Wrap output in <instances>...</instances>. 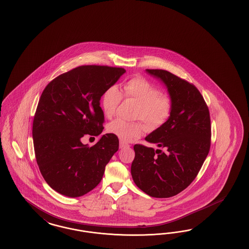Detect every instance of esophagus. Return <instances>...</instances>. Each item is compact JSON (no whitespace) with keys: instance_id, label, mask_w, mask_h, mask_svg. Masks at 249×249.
<instances>
[{"instance_id":"34e87169","label":"esophagus","mask_w":249,"mask_h":249,"mask_svg":"<svg viewBox=\"0 0 249 249\" xmlns=\"http://www.w3.org/2000/svg\"><path fill=\"white\" fill-rule=\"evenodd\" d=\"M128 147H129L128 144L124 143L123 142H120V148H121V149H125V148H128Z\"/></svg>"}]
</instances>
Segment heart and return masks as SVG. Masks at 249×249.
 <instances>
[{"instance_id": "1", "label": "heart", "mask_w": 249, "mask_h": 249, "mask_svg": "<svg viewBox=\"0 0 249 249\" xmlns=\"http://www.w3.org/2000/svg\"><path fill=\"white\" fill-rule=\"evenodd\" d=\"M123 97L133 99L139 104L135 119L142 120L151 129L163 126L174 110V98L170 94L161 92L157 85L146 77L136 75L123 84L122 93L115 86L104 92L101 106L107 118L110 119L116 114ZM145 130L146 126L142 121L116 120L107 125V131L117 136L123 142L135 141Z\"/></svg>"}]
</instances>
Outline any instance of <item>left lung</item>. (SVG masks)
<instances>
[{"label":"left lung","instance_id":"8db88e82","mask_svg":"<svg viewBox=\"0 0 249 249\" xmlns=\"http://www.w3.org/2000/svg\"><path fill=\"white\" fill-rule=\"evenodd\" d=\"M147 72L167 86L174 110L163 126L145 138L166 151L135 144L131 175L145 194L168 198L187 188L204 164L211 146L210 112L194 84L162 69Z\"/></svg>","mask_w":249,"mask_h":249}]
</instances>
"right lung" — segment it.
Masks as SVG:
<instances>
[{"label": "right lung", "mask_w": 249, "mask_h": 249, "mask_svg": "<svg viewBox=\"0 0 249 249\" xmlns=\"http://www.w3.org/2000/svg\"><path fill=\"white\" fill-rule=\"evenodd\" d=\"M125 72L108 66H80L53 78L43 91L33 122L35 154L45 181L61 195L79 197L90 192L119 150V139L111 133L91 147L81 139L102 132L100 99Z\"/></svg>", "instance_id": "1"}]
</instances>
